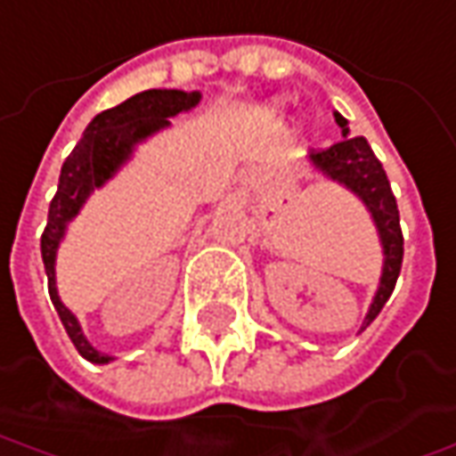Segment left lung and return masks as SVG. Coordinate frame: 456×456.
Here are the masks:
<instances>
[{"mask_svg": "<svg viewBox=\"0 0 456 456\" xmlns=\"http://www.w3.org/2000/svg\"><path fill=\"white\" fill-rule=\"evenodd\" d=\"M336 125L341 127L344 140L334 142L331 148L311 150L308 160L319 170L321 175L344 185L362 200L366 210L371 213L374 225H377L379 240H381V253H384V265H381V278L379 289L374 293V301L369 306V314L363 319L362 329H366L371 321L377 319L379 311L389 301L396 278L402 271V258H404V235L399 225V208L394 198L389 178L384 167L379 163L371 145L363 137H351L349 122L344 115L334 112Z\"/></svg>", "mask_w": 456, "mask_h": 456, "instance_id": "1", "label": "left lung"}]
</instances>
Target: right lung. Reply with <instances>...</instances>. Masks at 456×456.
Masks as SVG:
<instances>
[{
    "instance_id": "add662e5",
    "label": "right lung",
    "mask_w": 456,
    "mask_h": 456,
    "mask_svg": "<svg viewBox=\"0 0 456 456\" xmlns=\"http://www.w3.org/2000/svg\"><path fill=\"white\" fill-rule=\"evenodd\" d=\"M198 102H200V93H183V90H145V93L133 94L118 107L100 112L87 125L85 135L79 137L75 150L62 163L60 185L52 198L47 228L42 233V261L47 271L52 304L57 308L64 331L72 338L75 349L87 362L107 363L112 362V356L94 349L82 334L77 316L60 301L57 281H54V261H57V248L62 243L67 223L77 216L97 188H102L107 180L130 160L137 142L165 130L170 125V118L188 112Z\"/></svg>"
}]
</instances>
